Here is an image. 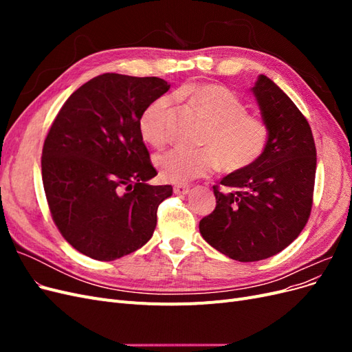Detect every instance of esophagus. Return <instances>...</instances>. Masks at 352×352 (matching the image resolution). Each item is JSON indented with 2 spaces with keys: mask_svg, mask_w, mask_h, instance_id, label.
I'll return each instance as SVG.
<instances>
[{
  "mask_svg": "<svg viewBox=\"0 0 352 352\" xmlns=\"http://www.w3.org/2000/svg\"><path fill=\"white\" fill-rule=\"evenodd\" d=\"M189 190H190L189 185H176L175 186V194H179V195H186Z\"/></svg>",
  "mask_w": 352,
  "mask_h": 352,
  "instance_id": "1",
  "label": "esophagus"
}]
</instances>
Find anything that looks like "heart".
Instances as JSON below:
<instances>
[{
  "label": "heart",
  "mask_w": 352,
  "mask_h": 352,
  "mask_svg": "<svg viewBox=\"0 0 352 352\" xmlns=\"http://www.w3.org/2000/svg\"><path fill=\"white\" fill-rule=\"evenodd\" d=\"M188 98L210 122L201 140V150L176 146L155 157V166L163 180L186 184L208 176L214 170L233 173L252 166L267 146L269 131L257 117L247 114V105L235 92L219 85L202 83L182 88L177 94ZM173 98L162 95L140 116V133L153 146L167 141L166 117Z\"/></svg>",
  "instance_id": "1"
}]
</instances>
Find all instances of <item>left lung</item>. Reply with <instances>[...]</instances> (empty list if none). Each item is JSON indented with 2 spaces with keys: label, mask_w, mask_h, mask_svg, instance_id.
<instances>
[{
  "label": "left lung",
  "mask_w": 352,
  "mask_h": 352,
  "mask_svg": "<svg viewBox=\"0 0 352 352\" xmlns=\"http://www.w3.org/2000/svg\"><path fill=\"white\" fill-rule=\"evenodd\" d=\"M269 140L252 166L212 186L216 208L199 221L201 236L236 261H258L292 243L310 217L316 145L302 113L272 79L260 74L251 88Z\"/></svg>",
  "instance_id": "1"
}]
</instances>
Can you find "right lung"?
<instances>
[{"label":"right lung","mask_w":352,"mask_h":352,"mask_svg":"<svg viewBox=\"0 0 352 352\" xmlns=\"http://www.w3.org/2000/svg\"><path fill=\"white\" fill-rule=\"evenodd\" d=\"M170 85L160 78L105 73L74 91L42 150V182L52 220L74 250L100 261L151 239L160 202L172 185L157 172L140 133V116Z\"/></svg>","instance_id":"obj_1"}]
</instances>
